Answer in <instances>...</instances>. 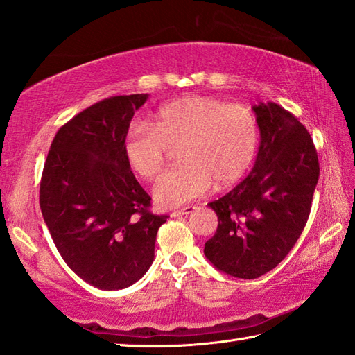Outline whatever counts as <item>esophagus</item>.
Instances as JSON below:
<instances>
[{
    "mask_svg": "<svg viewBox=\"0 0 355 355\" xmlns=\"http://www.w3.org/2000/svg\"><path fill=\"white\" fill-rule=\"evenodd\" d=\"M195 210L193 206H187V207H183L180 210H173V212H171V218H177V216H183V215H189L192 214Z\"/></svg>",
    "mask_w": 355,
    "mask_h": 355,
    "instance_id": "esophagus-1",
    "label": "esophagus"
}]
</instances>
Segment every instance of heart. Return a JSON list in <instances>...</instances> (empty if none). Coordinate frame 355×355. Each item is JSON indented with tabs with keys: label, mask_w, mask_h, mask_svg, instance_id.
Returning a JSON list of instances; mask_svg holds the SVG:
<instances>
[{
	"label": "heart",
	"mask_w": 355,
	"mask_h": 355,
	"mask_svg": "<svg viewBox=\"0 0 355 355\" xmlns=\"http://www.w3.org/2000/svg\"><path fill=\"white\" fill-rule=\"evenodd\" d=\"M258 146V120L245 105L184 96L158 108L150 126H132L123 153L135 175L150 180L163 169L169 149L180 148L182 163L154 186L157 205L171 209L202 197L214 183L223 189L239 182Z\"/></svg>",
	"instance_id": "heart-1"
}]
</instances>
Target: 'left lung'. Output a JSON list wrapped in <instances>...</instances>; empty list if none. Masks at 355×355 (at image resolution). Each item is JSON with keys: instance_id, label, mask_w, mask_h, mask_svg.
<instances>
[{"instance_id": "left-lung-1", "label": "left lung", "mask_w": 355, "mask_h": 355, "mask_svg": "<svg viewBox=\"0 0 355 355\" xmlns=\"http://www.w3.org/2000/svg\"><path fill=\"white\" fill-rule=\"evenodd\" d=\"M261 141L252 172L220 200L206 258L223 273L254 279L296 244L311 210L319 158L306 128L275 102L254 105Z\"/></svg>"}]
</instances>
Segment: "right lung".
Wrapping results in <instances>:
<instances>
[{"instance_id": "right-lung-1", "label": "right lung", "mask_w": 355, "mask_h": 355, "mask_svg": "<svg viewBox=\"0 0 355 355\" xmlns=\"http://www.w3.org/2000/svg\"><path fill=\"white\" fill-rule=\"evenodd\" d=\"M146 99L114 96L79 112L59 128L44 164L40 206L53 243L74 273L101 290L126 288L146 273L168 220L149 212L150 197L123 153Z\"/></svg>"}]
</instances>
